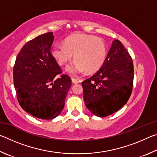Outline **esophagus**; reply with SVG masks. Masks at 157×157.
<instances>
[{"label": "esophagus", "mask_w": 157, "mask_h": 157, "mask_svg": "<svg viewBox=\"0 0 157 157\" xmlns=\"http://www.w3.org/2000/svg\"><path fill=\"white\" fill-rule=\"evenodd\" d=\"M71 79H72V82L73 84H78L79 82V79H75V78H72Z\"/></svg>", "instance_id": "1"}]
</instances>
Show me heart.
<instances>
[{
    "mask_svg": "<svg viewBox=\"0 0 157 157\" xmlns=\"http://www.w3.org/2000/svg\"><path fill=\"white\" fill-rule=\"evenodd\" d=\"M52 54L60 66L67 64L75 54L77 60L66 70L72 75H78L86 71L94 73L99 70L107 58V48L105 42L97 36L77 34L66 39L65 44H55Z\"/></svg>",
    "mask_w": 157,
    "mask_h": 157,
    "instance_id": "heart-1",
    "label": "heart"
}]
</instances>
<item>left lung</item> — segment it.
I'll use <instances>...</instances> for the list:
<instances>
[{"mask_svg": "<svg viewBox=\"0 0 157 157\" xmlns=\"http://www.w3.org/2000/svg\"><path fill=\"white\" fill-rule=\"evenodd\" d=\"M134 82L132 59L119 40H114L104 64L82 82L85 105L98 117L118 111L132 94Z\"/></svg>", "mask_w": 157, "mask_h": 157, "instance_id": "left-lung-1", "label": "left lung"}]
</instances>
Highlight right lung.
Listing matches in <instances>:
<instances>
[{
    "instance_id": "1",
    "label": "right lung",
    "mask_w": 157,
    "mask_h": 157,
    "mask_svg": "<svg viewBox=\"0 0 157 157\" xmlns=\"http://www.w3.org/2000/svg\"><path fill=\"white\" fill-rule=\"evenodd\" d=\"M52 34L45 33L28 41L18 54L13 69L21 108L42 120L59 115L72 85L71 78L62 74V68L50 52Z\"/></svg>"
}]
</instances>
